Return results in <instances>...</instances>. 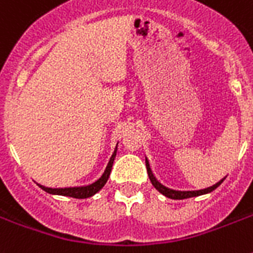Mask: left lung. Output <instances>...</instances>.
Instances as JSON below:
<instances>
[{"label":"left lung","mask_w":253,"mask_h":253,"mask_svg":"<svg viewBox=\"0 0 253 253\" xmlns=\"http://www.w3.org/2000/svg\"><path fill=\"white\" fill-rule=\"evenodd\" d=\"M146 166H147V173H148V177H150V180H151V182H152V185H154L155 188L158 189L159 192L162 193V194H164V196L168 197V198H172V200H185V198H190V197H197V196H201V194L210 193V192H212L214 189L218 188V186H219V185L222 184L224 180L223 178V180H220L219 182H216L215 185H212V186H210V188L202 189V190H194V192H178V190H172V189L166 188L164 185H162L158 180H156V177L154 176L152 169H151V167H150V163L147 162V159H146Z\"/></svg>","instance_id":"left-lung-1"}]
</instances>
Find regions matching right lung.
Returning a JSON list of instances; mask_svg holds the SVG:
<instances>
[{
    "label": "right lung",
    "mask_w": 253,
    "mask_h": 253,
    "mask_svg": "<svg viewBox=\"0 0 253 253\" xmlns=\"http://www.w3.org/2000/svg\"><path fill=\"white\" fill-rule=\"evenodd\" d=\"M117 150H118V143L115 146L113 154H111L110 159L107 160L106 166L103 172L99 174V177L97 180L91 181L90 184L87 185H81V186H69V188H47V186H42L39 185L44 192L49 193V194H59V196H67V197H73V198H87V197H91L93 194L98 192L99 189H102V186L106 184L107 178L110 176L111 167H113V163H114L115 155H117Z\"/></svg>",
    "instance_id": "right-lung-1"
}]
</instances>
